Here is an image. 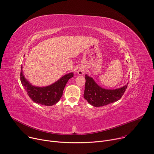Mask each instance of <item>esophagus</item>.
Masks as SVG:
<instances>
[{
    "mask_svg": "<svg viewBox=\"0 0 154 154\" xmlns=\"http://www.w3.org/2000/svg\"><path fill=\"white\" fill-rule=\"evenodd\" d=\"M84 72H85L84 69H80L78 71V74H79V75H83V74H84Z\"/></svg>",
    "mask_w": 154,
    "mask_h": 154,
    "instance_id": "34e87169",
    "label": "esophagus"
}]
</instances>
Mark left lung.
Listing matches in <instances>:
<instances>
[{"label":"left lung","mask_w":154,"mask_h":154,"mask_svg":"<svg viewBox=\"0 0 154 154\" xmlns=\"http://www.w3.org/2000/svg\"><path fill=\"white\" fill-rule=\"evenodd\" d=\"M84 98L94 106H102L119 100L125 93L127 85L115 90L104 89L99 86L93 79L85 75Z\"/></svg>","instance_id":"obj_1"}]
</instances>
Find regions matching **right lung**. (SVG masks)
<instances>
[{"mask_svg": "<svg viewBox=\"0 0 154 154\" xmlns=\"http://www.w3.org/2000/svg\"><path fill=\"white\" fill-rule=\"evenodd\" d=\"M23 67L21 66L20 79L22 85L30 98L35 103L42 105L51 106L57 103L63 95L64 87L69 79L74 77L72 72L64 75L54 83L45 87H38L32 85L25 78Z\"/></svg>", "mask_w": 154, "mask_h": 154, "instance_id": "right-lung-1", "label": "right lung"}]
</instances>
